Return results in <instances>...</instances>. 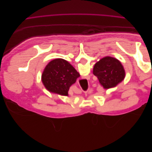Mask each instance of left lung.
Here are the masks:
<instances>
[{"instance_id":"8db88e82","label":"left lung","mask_w":152,"mask_h":152,"mask_svg":"<svg viewBox=\"0 0 152 152\" xmlns=\"http://www.w3.org/2000/svg\"><path fill=\"white\" fill-rule=\"evenodd\" d=\"M93 74L98 77L99 83L104 89H110L121 82L126 73L117 59L106 56L95 64Z\"/></svg>"}]
</instances>
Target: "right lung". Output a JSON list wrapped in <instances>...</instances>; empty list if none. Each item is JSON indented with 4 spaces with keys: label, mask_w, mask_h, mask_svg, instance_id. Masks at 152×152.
I'll list each match as a JSON object with an SVG mask.
<instances>
[{
    "label": "right lung",
    "mask_w": 152,
    "mask_h": 152,
    "mask_svg": "<svg viewBox=\"0 0 152 152\" xmlns=\"http://www.w3.org/2000/svg\"><path fill=\"white\" fill-rule=\"evenodd\" d=\"M80 77L73 66L61 58L55 59L45 66L42 75L45 87L51 93L68 96L70 87Z\"/></svg>",
    "instance_id": "obj_1"
}]
</instances>
